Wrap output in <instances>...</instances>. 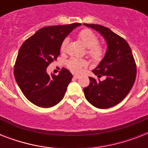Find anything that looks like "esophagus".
Returning a JSON list of instances; mask_svg holds the SVG:
<instances>
[{
  "label": "esophagus",
  "instance_id": "34e87169",
  "mask_svg": "<svg viewBox=\"0 0 148 148\" xmlns=\"http://www.w3.org/2000/svg\"><path fill=\"white\" fill-rule=\"evenodd\" d=\"M81 77V76L80 75H78V74H74V78L75 79H78Z\"/></svg>",
  "mask_w": 148,
  "mask_h": 148
}]
</instances>
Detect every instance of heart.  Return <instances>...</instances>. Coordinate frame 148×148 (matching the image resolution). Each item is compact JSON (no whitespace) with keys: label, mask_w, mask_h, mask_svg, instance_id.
Listing matches in <instances>:
<instances>
[{"label":"heart","mask_w":148,"mask_h":148,"mask_svg":"<svg viewBox=\"0 0 148 148\" xmlns=\"http://www.w3.org/2000/svg\"><path fill=\"white\" fill-rule=\"evenodd\" d=\"M78 38L83 45L88 48L87 53L93 60L95 61H100L103 58L104 55V49L101 45H97L98 43V37L95 34L93 31L89 29H84L78 34ZM68 39L66 38L63 40L61 46H60V51L64 52L66 50ZM68 67L74 72H80L82 67L87 66L86 60L77 58H71L70 59L68 63Z\"/></svg>","instance_id":"obj_1"}]
</instances>
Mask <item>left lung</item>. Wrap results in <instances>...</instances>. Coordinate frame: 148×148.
<instances>
[{
  "instance_id": "obj_1",
  "label": "left lung",
  "mask_w": 148,
  "mask_h": 148,
  "mask_svg": "<svg viewBox=\"0 0 148 148\" xmlns=\"http://www.w3.org/2000/svg\"><path fill=\"white\" fill-rule=\"evenodd\" d=\"M101 34L107 50L103 59L92 72L103 81L90 78V84L84 88L87 101L95 108L107 109L117 105L130 92L136 78V64L131 47L124 38L108 27L99 24H84Z\"/></svg>"
}]
</instances>
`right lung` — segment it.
Returning <instances> with one entry per match:
<instances>
[{
    "mask_svg": "<svg viewBox=\"0 0 148 148\" xmlns=\"http://www.w3.org/2000/svg\"><path fill=\"white\" fill-rule=\"evenodd\" d=\"M81 24L50 26L38 30L21 45L14 66V77L24 95L40 108H51L64 97L73 75L63 68L58 75L47 68L60 55L63 40Z\"/></svg>",
    "mask_w": 148,
    "mask_h": 148,
    "instance_id": "1",
    "label": "right lung"
}]
</instances>
